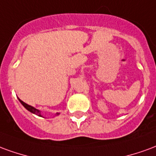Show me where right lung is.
Instances as JSON below:
<instances>
[{"instance_id":"add662e5","label":"right lung","mask_w":156,"mask_h":156,"mask_svg":"<svg viewBox=\"0 0 156 156\" xmlns=\"http://www.w3.org/2000/svg\"><path fill=\"white\" fill-rule=\"evenodd\" d=\"M18 100H19V101L21 103V105H22L24 107L27 109V111H29L30 112H31L32 114H35V115H38V116L42 117L41 111H40V110H38V109H36V108H35V107H33V106H31V105H30L27 104V103H25V102L22 101L20 99L18 98ZM60 115V113H56V114H55V115Z\"/></svg>"}]
</instances>
